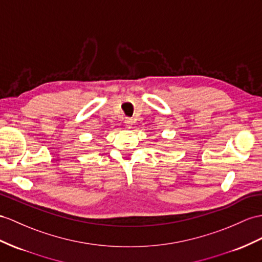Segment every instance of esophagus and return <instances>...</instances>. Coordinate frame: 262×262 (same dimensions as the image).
Returning <instances> with one entry per match:
<instances>
[{
	"instance_id": "34e87169",
	"label": "esophagus",
	"mask_w": 262,
	"mask_h": 262,
	"mask_svg": "<svg viewBox=\"0 0 262 262\" xmlns=\"http://www.w3.org/2000/svg\"><path fill=\"white\" fill-rule=\"evenodd\" d=\"M132 123H133V122H132L131 120H127L126 122H125V124H126V127H131V126H132Z\"/></svg>"
}]
</instances>
